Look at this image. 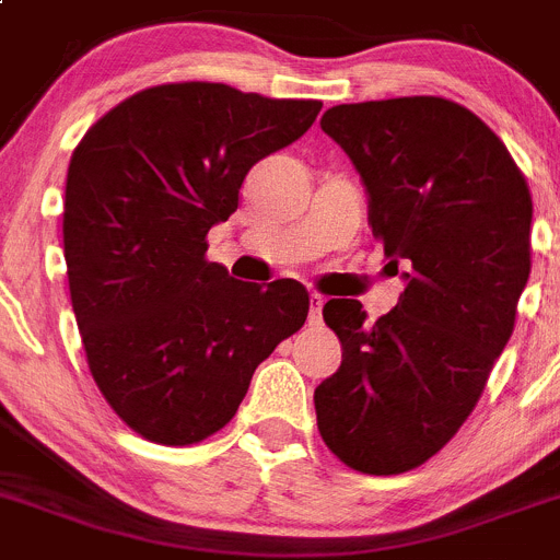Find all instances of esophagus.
Returning <instances> with one entry per match:
<instances>
[{
    "instance_id": "1",
    "label": "esophagus",
    "mask_w": 560,
    "mask_h": 560,
    "mask_svg": "<svg viewBox=\"0 0 560 560\" xmlns=\"http://www.w3.org/2000/svg\"><path fill=\"white\" fill-rule=\"evenodd\" d=\"M323 320V298L317 292L310 295V326H320Z\"/></svg>"
}]
</instances>
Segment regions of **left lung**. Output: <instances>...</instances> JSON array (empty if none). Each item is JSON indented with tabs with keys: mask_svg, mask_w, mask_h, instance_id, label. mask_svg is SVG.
<instances>
[{
	"mask_svg": "<svg viewBox=\"0 0 560 560\" xmlns=\"http://www.w3.org/2000/svg\"><path fill=\"white\" fill-rule=\"evenodd\" d=\"M368 192L384 254L406 265L398 306L368 323L334 298L342 364L315 389L328 451L400 475L456 436L503 353L530 276L533 201L503 140L439 96L337 104L320 118Z\"/></svg>",
	"mask_w": 560,
	"mask_h": 560,
	"instance_id": "left-lung-1",
	"label": "left lung"
}]
</instances>
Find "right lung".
I'll return each mask as SVG.
<instances>
[{
  "label": "right lung",
  "mask_w": 560,
  "mask_h": 560,
  "mask_svg": "<svg viewBox=\"0 0 560 560\" xmlns=\"http://www.w3.org/2000/svg\"><path fill=\"white\" fill-rule=\"evenodd\" d=\"M320 107L221 82L156 85L98 118L71 154V306L104 400L149 442L221 431L254 370L304 326V284L232 279L207 259V232L237 209L256 162L295 143Z\"/></svg>",
  "instance_id": "1"
}]
</instances>
